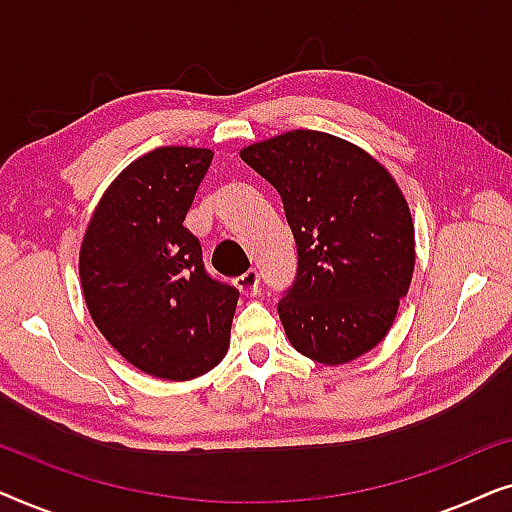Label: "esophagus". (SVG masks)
Instances as JSON below:
<instances>
[{
	"instance_id": "obj_1",
	"label": "esophagus",
	"mask_w": 512,
	"mask_h": 512,
	"mask_svg": "<svg viewBox=\"0 0 512 512\" xmlns=\"http://www.w3.org/2000/svg\"><path fill=\"white\" fill-rule=\"evenodd\" d=\"M258 279H261L258 277V270L251 268L244 272V275L237 277V289H240L244 296H254V293L258 291Z\"/></svg>"
}]
</instances>
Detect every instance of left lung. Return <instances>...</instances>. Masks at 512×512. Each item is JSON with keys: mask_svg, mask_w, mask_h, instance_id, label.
<instances>
[{"mask_svg": "<svg viewBox=\"0 0 512 512\" xmlns=\"http://www.w3.org/2000/svg\"><path fill=\"white\" fill-rule=\"evenodd\" d=\"M277 188L298 270L277 312L307 359L340 366L394 324L415 270V228L401 188L359 146L293 130L240 151Z\"/></svg>", "mask_w": 512, "mask_h": 512, "instance_id": "1", "label": "left lung"}]
</instances>
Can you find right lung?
I'll use <instances>...</instances> for the list:
<instances>
[{
    "instance_id": "obj_1",
    "label": "right lung",
    "mask_w": 512,
    "mask_h": 512,
    "mask_svg": "<svg viewBox=\"0 0 512 512\" xmlns=\"http://www.w3.org/2000/svg\"><path fill=\"white\" fill-rule=\"evenodd\" d=\"M214 153L160 146L114 179L79 254L88 312L132 366L163 380L205 375L228 352L240 291L205 270L184 226Z\"/></svg>"
}]
</instances>
